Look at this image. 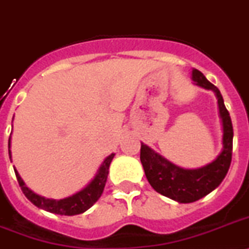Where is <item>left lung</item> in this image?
Returning a JSON list of instances; mask_svg holds the SVG:
<instances>
[{
	"mask_svg": "<svg viewBox=\"0 0 249 249\" xmlns=\"http://www.w3.org/2000/svg\"><path fill=\"white\" fill-rule=\"evenodd\" d=\"M192 81L196 86L214 91L218 99L219 115L223 125V148L219 156L212 163L189 170L173 164L144 143L141 147V162L148 182L160 195L181 204L197 201L220 185L231 166L233 149V125L220 91L195 68L192 70Z\"/></svg>",
	"mask_w": 249,
	"mask_h": 249,
	"instance_id": "8db88e82",
	"label": "left lung"
}]
</instances>
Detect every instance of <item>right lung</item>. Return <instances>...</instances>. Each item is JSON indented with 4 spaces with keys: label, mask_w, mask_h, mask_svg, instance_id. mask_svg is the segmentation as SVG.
Returning <instances> with one entry per match:
<instances>
[{
    "label": "right lung",
    "mask_w": 249,
    "mask_h": 249,
    "mask_svg": "<svg viewBox=\"0 0 249 249\" xmlns=\"http://www.w3.org/2000/svg\"><path fill=\"white\" fill-rule=\"evenodd\" d=\"M11 135L8 139V154H10V160H11ZM115 153H111L108 157H106L104 162L101 163L100 168L96 172L95 177L91 179V182L89 185L83 187L81 191L73 194L72 196L64 197L60 200H54V199H47L44 196L37 195L35 192L31 191L28 186L25 185L22 178L20 177L18 172L15 170V175L18 181V185L21 187L24 195L30 200L35 206L43 209L45 212L54 213V214L59 215H77L81 213H85L86 210H89L91 206L95 204L97 200L100 199V196L102 195L104 189H105L106 179H107L108 175V167L111 163L112 158H114Z\"/></svg>",
    "instance_id": "obj_1"
}]
</instances>
